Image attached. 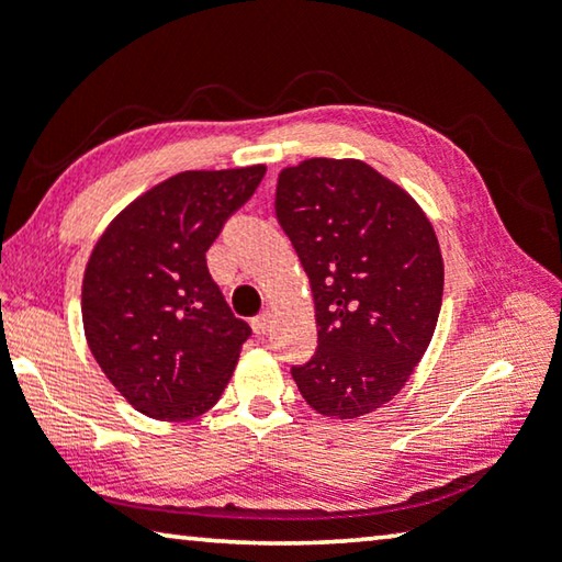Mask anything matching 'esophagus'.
<instances>
[{
	"label": "esophagus",
	"mask_w": 562,
	"mask_h": 562,
	"mask_svg": "<svg viewBox=\"0 0 562 562\" xmlns=\"http://www.w3.org/2000/svg\"><path fill=\"white\" fill-rule=\"evenodd\" d=\"M270 325H272V313H270V310H265V313H260V315L252 319V329H255L257 335H265L267 329H270Z\"/></svg>",
	"instance_id": "obj_1"
}]
</instances>
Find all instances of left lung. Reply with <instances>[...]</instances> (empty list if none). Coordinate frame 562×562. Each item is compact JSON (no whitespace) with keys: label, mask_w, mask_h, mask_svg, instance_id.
Wrapping results in <instances>:
<instances>
[{"label":"left lung","mask_w":562,"mask_h":562,"mask_svg":"<svg viewBox=\"0 0 562 562\" xmlns=\"http://www.w3.org/2000/svg\"><path fill=\"white\" fill-rule=\"evenodd\" d=\"M274 215L317 319V352L292 378L319 415H368L403 390L438 325L445 270L430 220L378 169L327 157L282 169Z\"/></svg>","instance_id":"8db88e82"}]
</instances>
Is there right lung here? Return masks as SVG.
Wrapping results in <instances>:
<instances>
[{"label":"right lung","instance_id":"add662e5","mask_svg":"<svg viewBox=\"0 0 562 562\" xmlns=\"http://www.w3.org/2000/svg\"><path fill=\"white\" fill-rule=\"evenodd\" d=\"M265 172H180L127 204L97 239L82 282L87 345L142 415L192 420L233 378L252 329L233 315L204 252Z\"/></svg>","mask_w":562,"mask_h":562}]
</instances>
